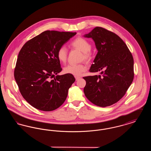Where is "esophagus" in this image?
Returning a JSON list of instances; mask_svg holds the SVG:
<instances>
[{
    "mask_svg": "<svg viewBox=\"0 0 151 151\" xmlns=\"http://www.w3.org/2000/svg\"><path fill=\"white\" fill-rule=\"evenodd\" d=\"M75 79H76V80H78L79 79H80V77H79V76H75Z\"/></svg>",
    "mask_w": 151,
    "mask_h": 151,
    "instance_id": "34e87169",
    "label": "esophagus"
}]
</instances>
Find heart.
<instances>
[{
  "label": "heart",
  "instance_id": "1",
  "mask_svg": "<svg viewBox=\"0 0 151 151\" xmlns=\"http://www.w3.org/2000/svg\"><path fill=\"white\" fill-rule=\"evenodd\" d=\"M70 46L72 48L82 52V60H85L87 63H89L92 60L93 58L92 54L91 52L92 45L86 39L78 37L72 41L70 43ZM57 55L58 60L60 62H65L67 58V51L64 46H62L58 49ZM86 67L83 64L68 65L64 68L65 73L76 76H80L83 72L86 71Z\"/></svg>",
  "mask_w": 151,
  "mask_h": 151
}]
</instances>
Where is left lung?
Here are the masks:
<instances>
[{"label":"left lung","mask_w":151,"mask_h":151,"mask_svg":"<svg viewBox=\"0 0 151 151\" xmlns=\"http://www.w3.org/2000/svg\"><path fill=\"white\" fill-rule=\"evenodd\" d=\"M84 37L93 40L98 50L89 71H101L102 76L83 77L84 92L94 105L110 106L122 99L133 81V57L119 36L104 28L97 27Z\"/></svg>","instance_id":"1"}]
</instances>
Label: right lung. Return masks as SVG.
<instances>
[{
  "instance_id": "obj_1",
  "label": "right lung",
  "mask_w": 151,
  "mask_h": 151,
  "mask_svg": "<svg viewBox=\"0 0 151 151\" xmlns=\"http://www.w3.org/2000/svg\"><path fill=\"white\" fill-rule=\"evenodd\" d=\"M76 34L46 30L22 47L14 68V79L24 99L34 108L50 111L64 103L75 79L68 73L54 78L62 70L57 53Z\"/></svg>"
}]
</instances>
